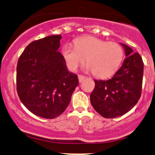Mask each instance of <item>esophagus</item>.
Returning <instances> with one entry per match:
<instances>
[{
	"label": "esophagus",
	"instance_id": "esophagus-1",
	"mask_svg": "<svg viewBox=\"0 0 155 155\" xmlns=\"http://www.w3.org/2000/svg\"><path fill=\"white\" fill-rule=\"evenodd\" d=\"M78 78H79V82H81V81H82L86 77H85L84 76H82V75H78Z\"/></svg>",
	"mask_w": 155,
	"mask_h": 155
}]
</instances>
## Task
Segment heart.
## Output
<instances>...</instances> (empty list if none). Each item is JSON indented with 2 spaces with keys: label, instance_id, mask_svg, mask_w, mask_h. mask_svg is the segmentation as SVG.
Here are the masks:
<instances>
[{
  "label": "heart",
  "instance_id": "1",
  "mask_svg": "<svg viewBox=\"0 0 155 155\" xmlns=\"http://www.w3.org/2000/svg\"><path fill=\"white\" fill-rule=\"evenodd\" d=\"M74 47L65 45L62 49L68 68L75 71L86 60V69L97 77L111 76L118 69L123 59L122 46L93 36H85L74 41Z\"/></svg>",
  "mask_w": 155,
  "mask_h": 155
}]
</instances>
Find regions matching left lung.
<instances>
[{
  "mask_svg": "<svg viewBox=\"0 0 155 155\" xmlns=\"http://www.w3.org/2000/svg\"><path fill=\"white\" fill-rule=\"evenodd\" d=\"M125 52L122 65L111 79L95 80L90 95L92 106L105 118H115L129 111L138 103L141 95L143 63L138 52L121 44Z\"/></svg>",
  "mask_w": 155,
  "mask_h": 155,
  "instance_id": "8db88e82",
  "label": "left lung"
}]
</instances>
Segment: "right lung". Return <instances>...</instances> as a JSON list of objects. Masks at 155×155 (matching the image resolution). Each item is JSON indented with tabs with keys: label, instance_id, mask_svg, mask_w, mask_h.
<instances>
[{
	"label": "right lung",
	"instance_id": "obj_1",
	"mask_svg": "<svg viewBox=\"0 0 155 155\" xmlns=\"http://www.w3.org/2000/svg\"><path fill=\"white\" fill-rule=\"evenodd\" d=\"M60 35L31 42L19 57L17 66V90L25 107L36 116L54 119L70 104L79 84L76 74L68 70L58 51Z\"/></svg>",
	"mask_w": 155,
	"mask_h": 155
}]
</instances>
